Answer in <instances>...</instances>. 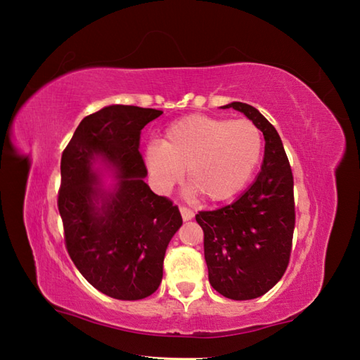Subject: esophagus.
I'll return each mask as SVG.
<instances>
[{
  "instance_id": "1",
  "label": "esophagus",
  "mask_w": 360,
  "mask_h": 360,
  "mask_svg": "<svg viewBox=\"0 0 360 360\" xmlns=\"http://www.w3.org/2000/svg\"><path fill=\"white\" fill-rule=\"evenodd\" d=\"M179 210H181V215H182V219H184V221H188V219H192V218L195 217V213H193V210H190L188 207H184V205H181V207H179Z\"/></svg>"
}]
</instances>
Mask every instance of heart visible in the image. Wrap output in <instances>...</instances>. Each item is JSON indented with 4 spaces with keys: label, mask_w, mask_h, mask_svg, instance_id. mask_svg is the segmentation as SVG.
<instances>
[{
    "label": "heart",
    "mask_w": 360,
    "mask_h": 360,
    "mask_svg": "<svg viewBox=\"0 0 360 360\" xmlns=\"http://www.w3.org/2000/svg\"><path fill=\"white\" fill-rule=\"evenodd\" d=\"M263 137L250 120L190 114L172 122L145 162L160 188H170L187 168V181L209 201H224L246 187L262 159Z\"/></svg>",
    "instance_id": "b5f03b06"
}]
</instances>
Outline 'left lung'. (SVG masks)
<instances>
[{"label":"left lung","instance_id":"obj_1","mask_svg":"<svg viewBox=\"0 0 360 360\" xmlns=\"http://www.w3.org/2000/svg\"><path fill=\"white\" fill-rule=\"evenodd\" d=\"M264 136V158L246 192L232 204L200 212L212 288L232 300H252L272 289L289 264L295 226L294 178L277 129L254 106L232 102Z\"/></svg>","mask_w":360,"mask_h":360}]
</instances>
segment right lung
<instances>
[{
  "mask_svg": "<svg viewBox=\"0 0 360 360\" xmlns=\"http://www.w3.org/2000/svg\"><path fill=\"white\" fill-rule=\"evenodd\" d=\"M162 111L110 105L80 122L62 155L58 212L75 267L102 294L141 300L162 281L168 243L182 226L178 205L151 192L139 151L141 131ZM98 160L118 174L105 191Z\"/></svg>",
  "mask_w": 360,
  "mask_h": 360,
  "instance_id": "1",
  "label": "right lung"
}]
</instances>
